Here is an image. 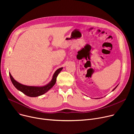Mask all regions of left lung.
<instances>
[{
  "mask_svg": "<svg viewBox=\"0 0 134 134\" xmlns=\"http://www.w3.org/2000/svg\"><path fill=\"white\" fill-rule=\"evenodd\" d=\"M117 87V86H116V87H115V88H114V89L113 90H112V91H114V90H115V88H116Z\"/></svg>",
  "mask_w": 134,
  "mask_h": 134,
  "instance_id": "1",
  "label": "left lung"
}]
</instances>
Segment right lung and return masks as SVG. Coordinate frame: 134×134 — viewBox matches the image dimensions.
<instances>
[{"label": "right lung", "instance_id": "obj_1", "mask_svg": "<svg viewBox=\"0 0 134 134\" xmlns=\"http://www.w3.org/2000/svg\"><path fill=\"white\" fill-rule=\"evenodd\" d=\"M62 68H59L54 74L52 80L51 81V82H49L48 85L42 87L28 86L22 85V84L18 82L14 79L10 73H9V74H10L11 80L13 83V85L17 90L21 91V92H23L24 94H25L27 96L31 97H38L44 94L55 85L56 81V78H57V76L58 74L60 73V72L62 71Z\"/></svg>", "mask_w": 134, "mask_h": 134}]
</instances>
